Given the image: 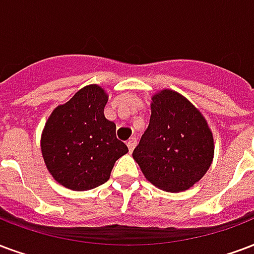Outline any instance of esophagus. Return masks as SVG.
I'll return each instance as SVG.
<instances>
[{
	"label": "esophagus",
	"instance_id": "esophagus-1",
	"mask_svg": "<svg viewBox=\"0 0 254 254\" xmlns=\"http://www.w3.org/2000/svg\"><path fill=\"white\" fill-rule=\"evenodd\" d=\"M136 144H137V140L134 138V137H132V138H129L127 142V148H129V152H133V149L136 148Z\"/></svg>",
	"mask_w": 254,
	"mask_h": 254
}]
</instances>
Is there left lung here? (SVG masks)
Instances as JSON below:
<instances>
[{"instance_id":"1","label":"left lung","mask_w":254,"mask_h":254,"mask_svg":"<svg viewBox=\"0 0 254 254\" xmlns=\"http://www.w3.org/2000/svg\"><path fill=\"white\" fill-rule=\"evenodd\" d=\"M148 182L167 192L192 187L214 159V137L203 114L178 91L152 97L151 118L133 151Z\"/></svg>"}]
</instances>
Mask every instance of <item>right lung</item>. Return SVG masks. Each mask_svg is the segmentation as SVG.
Returning <instances> with one entry per match:
<instances>
[{
  "label": "right lung",
  "mask_w": 254,
  "mask_h": 254,
  "mask_svg": "<svg viewBox=\"0 0 254 254\" xmlns=\"http://www.w3.org/2000/svg\"><path fill=\"white\" fill-rule=\"evenodd\" d=\"M109 95L89 84L54 109L41 133V155L52 178L74 191H86L110 178L114 163L127 153L116 137V124L103 114Z\"/></svg>",
  "instance_id": "right-lung-1"
}]
</instances>
